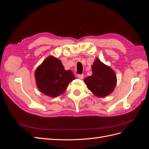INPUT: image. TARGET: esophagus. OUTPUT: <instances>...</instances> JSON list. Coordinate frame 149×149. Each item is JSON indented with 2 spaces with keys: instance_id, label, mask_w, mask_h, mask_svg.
Returning <instances> with one entry per match:
<instances>
[{
  "instance_id": "esophagus-1",
  "label": "esophagus",
  "mask_w": 149,
  "mask_h": 149,
  "mask_svg": "<svg viewBox=\"0 0 149 149\" xmlns=\"http://www.w3.org/2000/svg\"><path fill=\"white\" fill-rule=\"evenodd\" d=\"M77 77L79 79H83V78H84V74H78Z\"/></svg>"
}]
</instances>
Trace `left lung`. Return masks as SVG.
Here are the masks:
<instances>
[{
  "instance_id": "left-lung-1",
  "label": "left lung",
  "mask_w": 149,
  "mask_h": 149,
  "mask_svg": "<svg viewBox=\"0 0 149 149\" xmlns=\"http://www.w3.org/2000/svg\"><path fill=\"white\" fill-rule=\"evenodd\" d=\"M91 76L84 79L87 88L94 95L104 97L114 91L117 84V77L111 68L96 58L92 65Z\"/></svg>"
}]
</instances>
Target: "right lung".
Wrapping results in <instances>:
<instances>
[{
  "instance_id": "add662e5",
  "label": "right lung",
  "mask_w": 149,
  "mask_h": 149,
  "mask_svg": "<svg viewBox=\"0 0 149 149\" xmlns=\"http://www.w3.org/2000/svg\"><path fill=\"white\" fill-rule=\"evenodd\" d=\"M35 78L39 91L50 97L65 93L70 83L75 79L71 70H66L61 60L49 56L35 71Z\"/></svg>"
}]
</instances>
